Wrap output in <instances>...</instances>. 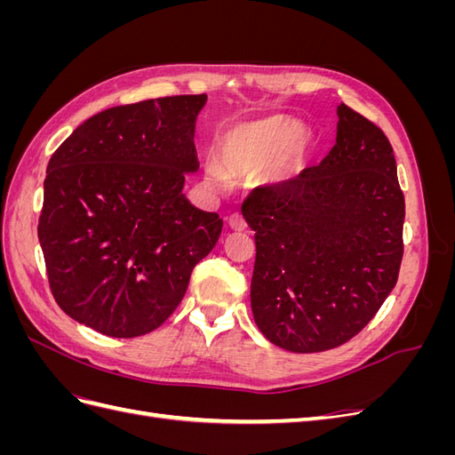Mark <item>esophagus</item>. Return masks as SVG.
Masks as SVG:
<instances>
[{
	"instance_id": "obj_1",
	"label": "esophagus",
	"mask_w": 455,
	"mask_h": 455,
	"mask_svg": "<svg viewBox=\"0 0 455 455\" xmlns=\"http://www.w3.org/2000/svg\"><path fill=\"white\" fill-rule=\"evenodd\" d=\"M228 224H229V228H231V229H235V231H244V229H246V222H244V218H243L241 214H237V212L229 216Z\"/></svg>"
}]
</instances>
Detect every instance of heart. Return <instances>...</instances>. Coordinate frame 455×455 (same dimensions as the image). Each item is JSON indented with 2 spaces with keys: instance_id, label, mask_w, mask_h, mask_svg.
<instances>
[{
  "instance_id": "1",
  "label": "heart",
  "mask_w": 455,
  "mask_h": 455,
  "mask_svg": "<svg viewBox=\"0 0 455 455\" xmlns=\"http://www.w3.org/2000/svg\"><path fill=\"white\" fill-rule=\"evenodd\" d=\"M299 131L301 127L296 121L284 117L243 123V125L233 127L226 132L222 146H220L222 167L218 164L206 167V184L214 189H224L228 186V176L244 178L258 172Z\"/></svg>"
}]
</instances>
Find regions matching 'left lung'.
I'll use <instances>...</instances> for the list:
<instances>
[{"label": "left lung", "instance_id": "left-lung-1", "mask_svg": "<svg viewBox=\"0 0 455 455\" xmlns=\"http://www.w3.org/2000/svg\"><path fill=\"white\" fill-rule=\"evenodd\" d=\"M256 231L254 321L275 346L319 353L351 339L396 284L404 196L379 127L338 106L336 144L292 180L243 203Z\"/></svg>", "mask_w": 455, "mask_h": 455}]
</instances>
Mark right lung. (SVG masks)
<instances>
[{
  "instance_id": "right-lung-1",
  "label": "right lung",
  "mask_w": 455,
  "mask_h": 455,
  "mask_svg": "<svg viewBox=\"0 0 455 455\" xmlns=\"http://www.w3.org/2000/svg\"><path fill=\"white\" fill-rule=\"evenodd\" d=\"M206 94L116 106L89 117L47 164L37 237L49 284L74 321L112 338L159 328L222 218L191 204L196 123Z\"/></svg>"
}]
</instances>
